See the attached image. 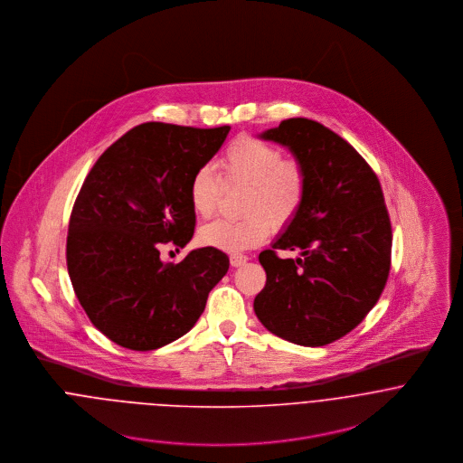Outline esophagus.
Masks as SVG:
<instances>
[{"instance_id":"1","label":"esophagus","mask_w":463,"mask_h":463,"mask_svg":"<svg viewBox=\"0 0 463 463\" xmlns=\"http://www.w3.org/2000/svg\"><path fill=\"white\" fill-rule=\"evenodd\" d=\"M248 262V257L246 255H232L230 257V264L232 267H241Z\"/></svg>"}]
</instances>
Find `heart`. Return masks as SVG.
<instances>
[{
  "instance_id": "obj_1",
  "label": "heart",
  "mask_w": 463,
  "mask_h": 463,
  "mask_svg": "<svg viewBox=\"0 0 463 463\" xmlns=\"http://www.w3.org/2000/svg\"><path fill=\"white\" fill-rule=\"evenodd\" d=\"M219 165L226 180L248 185L244 217L215 219L199 230V242L226 253L262 244L272 226H285L298 213L307 189L299 164L283 160V153L253 137L237 138L222 153ZM219 198V180L210 165H201L189 185V201L199 217H210Z\"/></svg>"
}]
</instances>
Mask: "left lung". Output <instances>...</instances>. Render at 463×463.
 I'll return each instance as SVG.
<instances>
[{"instance_id":"left-lung-1","label":"left lung","mask_w":463,"mask_h":463,"mask_svg":"<svg viewBox=\"0 0 463 463\" xmlns=\"http://www.w3.org/2000/svg\"><path fill=\"white\" fill-rule=\"evenodd\" d=\"M259 137L292 153L307 189L294 219L259 257L267 281L253 308L279 338L326 345L364 321L387 283L392 228L382 185L360 153L317 121L287 119ZM276 249L300 257L279 260Z\"/></svg>"}]
</instances>
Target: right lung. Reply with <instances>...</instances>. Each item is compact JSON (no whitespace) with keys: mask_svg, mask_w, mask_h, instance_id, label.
Instances as JSON below:
<instances>
[{"mask_svg":"<svg viewBox=\"0 0 463 463\" xmlns=\"http://www.w3.org/2000/svg\"><path fill=\"white\" fill-rule=\"evenodd\" d=\"M228 132L144 123L87 175L69 221L67 270L90 323L112 342L151 351L184 336L228 272V257L213 248L193 250L180 264L160 257L165 246L191 242L193 175Z\"/></svg>","mask_w":463,"mask_h":463,"instance_id":"1","label":"right lung"}]
</instances>
